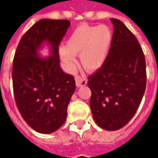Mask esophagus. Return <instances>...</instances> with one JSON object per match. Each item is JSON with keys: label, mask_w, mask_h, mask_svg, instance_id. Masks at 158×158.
Segmentation results:
<instances>
[{"label": "esophagus", "mask_w": 158, "mask_h": 158, "mask_svg": "<svg viewBox=\"0 0 158 158\" xmlns=\"http://www.w3.org/2000/svg\"><path fill=\"white\" fill-rule=\"evenodd\" d=\"M75 80H76V85H77V86L81 87V86H84V85H86L87 80L85 79V77H84L77 76V77H76Z\"/></svg>", "instance_id": "esophagus-1"}]
</instances>
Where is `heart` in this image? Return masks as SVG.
I'll list each match as a JSON object with an SVG mask.
<instances>
[{
	"label": "heart",
	"instance_id": "1",
	"mask_svg": "<svg viewBox=\"0 0 158 158\" xmlns=\"http://www.w3.org/2000/svg\"><path fill=\"white\" fill-rule=\"evenodd\" d=\"M109 26L81 24L72 32L67 45L59 48V54L68 70L76 67V54H81V63L88 72H95L103 66L113 41Z\"/></svg>",
	"mask_w": 158,
	"mask_h": 158
}]
</instances>
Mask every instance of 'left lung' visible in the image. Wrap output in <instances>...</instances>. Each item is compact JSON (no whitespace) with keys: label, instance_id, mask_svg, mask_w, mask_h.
I'll return each mask as SVG.
<instances>
[{"label":"left lung","instance_id":"8db88e82","mask_svg":"<svg viewBox=\"0 0 158 158\" xmlns=\"http://www.w3.org/2000/svg\"><path fill=\"white\" fill-rule=\"evenodd\" d=\"M113 23V41L103 66L88 77L89 105L98 126L107 131L125 127L135 114L146 88L144 54L122 21Z\"/></svg>","mask_w":158,"mask_h":158}]
</instances>
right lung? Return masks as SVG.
<instances>
[{"label": "right lung", "instance_id": "right-lung-1", "mask_svg": "<svg viewBox=\"0 0 158 158\" xmlns=\"http://www.w3.org/2000/svg\"><path fill=\"white\" fill-rule=\"evenodd\" d=\"M69 25L67 19L39 20L23 35L15 51V103L27 124L39 133L50 134L63 126L75 91L73 76L59 66V46ZM45 40L52 45V55L41 59L36 50Z\"/></svg>", "mask_w": 158, "mask_h": 158}]
</instances>
